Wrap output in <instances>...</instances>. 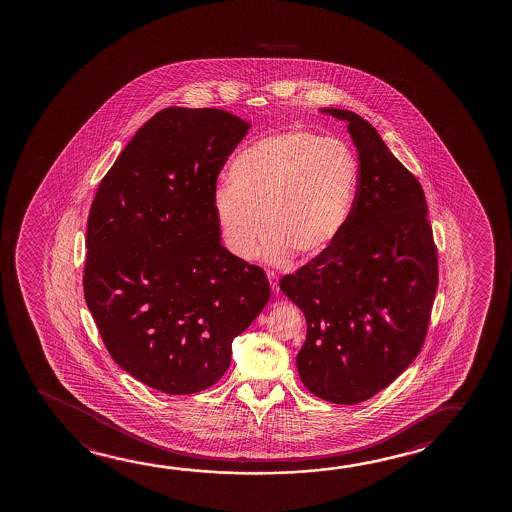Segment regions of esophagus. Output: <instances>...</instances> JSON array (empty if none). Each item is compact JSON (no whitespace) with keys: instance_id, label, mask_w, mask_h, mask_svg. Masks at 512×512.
I'll return each mask as SVG.
<instances>
[{"instance_id":"obj_1","label":"esophagus","mask_w":512,"mask_h":512,"mask_svg":"<svg viewBox=\"0 0 512 512\" xmlns=\"http://www.w3.org/2000/svg\"><path fill=\"white\" fill-rule=\"evenodd\" d=\"M267 278H269V283H271V288H273V292H280V285H278V278H276V274L273 271H267Z\"/></svg>"}]
</instances>
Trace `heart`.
<instances>
[{
	"label": "heart",
	"instance_id": "obj_1",
	"mask_svg": "<svg viewBox=\"0 0 512 512\" xmlns=\"http://www.w3.org/2000/svg\"><path fill=\"white\" fill-rule=\"evenodd\" d=\"M215 196V220L227 252L250 260L267 231L266 257L285 264L315 257L350 220L358 164L344 141L308 131L274 134L245 148Z\"/></svg>",
	"mask_w": 512,
	"mask_h": 512
}]
</instances>
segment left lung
I'll return each instance as SVG.
<instances>
[{
  "instance_id": "8db88e82",
  "label": "left lung",
  "mask_w": 512,
  "mask_h": 512,
  "mask_svg": "<svg viewBox=\"0 0 512 512\" xmlns=\"http://www.w3.org/2000/svg\"><path fill=\"white\" fill-rule=\"evenodd\" d=\"M358 150L350 220L332 245L280 281L308 323L297 371L309 392L334 404L371 399L418 357L439 283L427 201L416 176L357 113Z\"/></svg>"
}]
</instances>
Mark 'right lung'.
Listing matches in <instances>:
<instances>
[{
    "label": "right lung",
    "mask_w": 512,
    "mask_h": 512,
    "mask_svg": "<svg viewBox=\"0 0 512 512\" xmlns=\"http://www.w3.org/2000/svg\"><path fill=\"white\" fill-rule=\"evenodd\" d=\"M250 124L171 106L136 131L99 183L87 220L84 295L113 360L169 395L203 392L264 309L259 266L227 252L217 178Z\"/></svg>",
    "instance_id": "1"
}]
</instances>
